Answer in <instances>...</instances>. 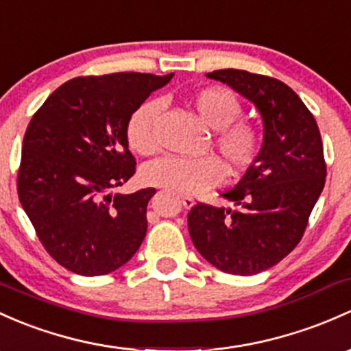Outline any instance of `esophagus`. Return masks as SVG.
<instances>
[{"label": "esophagus", "instance_id": "1", "mask_svg": "<svg viewBox=\"0 0 351 351\" xmlns=\"http://www.w3.org/2000/svg\"><path fill=\"white\" fill-rule=\"evenodd\" d=\"M194 202H195L194 199L189 197V195H184V197H182V206L186 207V209H189V207L194 206Z\"/></svg>", "mask_w": 351, "mask_h": 351}]
</instances>
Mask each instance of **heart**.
<instances>
[{"mask_svg": "<svg viewBox=\"0 0 351 351\" xmlns=\"http://www.w3.org/2000/svg\"><path fill=\"white\" fill-rule=\"evenodd\" d=\"M199 119L216 130L214 149L234 174L247 171L261 152V135L250 120L239 119L243 105L234 93L222 86H207L192 99ZM160 112L159 100H147L138 105L127 120L125 135L130 149L141 156H152L159 149L156 119ZM145 184L177 195H194L217 186L224 179V166L217 157L204 156L162 157L147 164L142 171Z\"/></svg>", "mask_w": 351, "mask_h": 351, "instance_id": "1", "label": "heart"}]
</instances>
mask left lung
<instances>
[{
    "label": "left lung",
    "instance_id": "8db88e82",
    "mask_svg": "<svg viewBox=\"0 0 351 351\" xmlns=\"http://www.w3.org/2000/svg\"><path fill=\"white\" fill-rule=\"evenodd\" d=\"M256 105L265 138L258 160L222 197L236 207L197 202L187 216L189 234L202 258L229 274L251 276L288 256L308 226L325 187L326 164L315 117L288 85L246 70H216Z\"/></svg>",
    "mask_w": 351,
    "mask_h": 351
}]
</instances>
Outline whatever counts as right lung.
<instances>
[{
	"label": "right lung",
	"mask_w": 351,
	"mask_h": 351,
	"mask_svg": "<svg viewBox=\"0 0 351 351\" xmlns=\"http://www.w3.org/2000/svg\"><path fill=\"white\" fill-rule=\"evenodd\" d=\"M172 77L120 71L71 78L32 117L18 197L45 250L71 273L108 274L141 247L156 189L110 191L135 174L127 120Z\"/></svg>",
	"instance_id": "add662e5"
}]
</instances>
